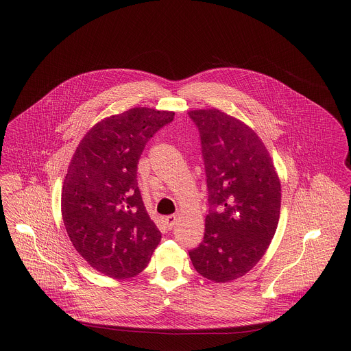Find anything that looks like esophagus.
<instances>
[{
	"label": "esophagus",
	"mask_w": 351,
	"mask_h": 351,
	"mask_svg": "<svg viewBox=\"0 0 351 351\" xmlns=\"http://www.w3.org/2000/svg\"><path fill=\"white\" fill-rule=\"evenodd\" d=\"M166 223H167L168 229H172L176 223V216H167L166 217Z\"/></svg>",
	"instance_id": "esophagus-1"
}]
</instances>
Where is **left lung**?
<instances>
[{"label":"left lung","instance_id":"left-lung-1","mask_svg":"<svg viewBox=\"0 0 351 351\" xmlns=\"http://www.w3.org/2000/svg\"><path fill=\"white\" fill-rule=\"evenodd\" d=\"M200 133L209 213L199 247L189 250L204 278L226 283L265 255L280 216L282 189L259 136L217 109L188 112Z\"/></svg>","mask_w":351,"mask_h":351}]
</instances>
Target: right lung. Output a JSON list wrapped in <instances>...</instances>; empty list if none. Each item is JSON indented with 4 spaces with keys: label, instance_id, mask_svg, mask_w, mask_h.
Listing matches in <instances>:
<instances>
[{
    "label": "right lung",
    "instance_id": "right-lung-1",
    "mask_svg": "<svg viewBox=\"0 0 351 351\" xmlns=\"http://www.w3.org/2000/svg\"><path fill=\"white\" fill-rule=\"evenodd\" d=\"M175 113L134 108L85 134L63 184L62 215L77 252L101 274L125 279L145 269L162 234L138 186V162Z\"/></svg>",
    "mask_w": 351,
    "mask_h": 351
}]
</instances>
